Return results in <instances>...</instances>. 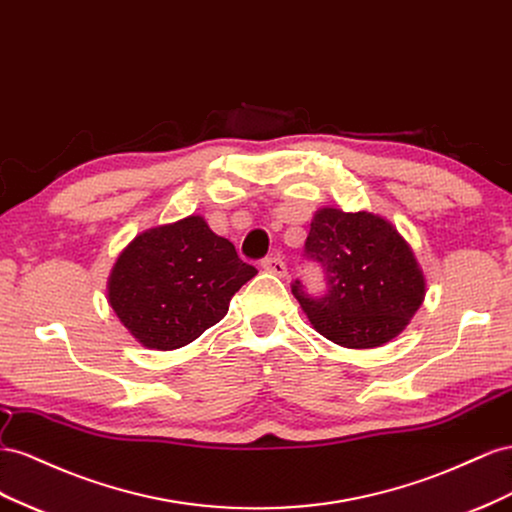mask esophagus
I'll return each mask as SVG.
<instances>
[{
    "label": "esophagus",
    "instance_id": "esophagus-1",
    "mask_svg": "<svg viewBox=\"0 0 512 512\" xmlns=\"http://www.w3.org/2000/svg\"><path fill=\"white\" fill-rule=\"evenodd\" d=\"M261 268H264L270 274H276V276H287V266H285V261L279 255L266 257L264 261H261Z\"/></svg>",
    "mask_w": 512,
    "mask_h": 512
}]
</instances>
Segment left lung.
Masks as SVG:
<instances>
[{
    "label": "left lung",
    "mask_w": 512,
    "mask_h": 512,
    "mask_svg": "<svg viewBox=\"0 0 512 512\" xmlns=\"http://www.w3.org/2000/svg\"><path fill=\"white\" fill-rule=\"evenodd\" d=\"M304 259L324 270L326 289L311 296L296 279L291 294L315 330L343 347L388 343L410 324L425 298V276L410 244L382 216L319 210L304 242Z\"/></svg>",
    "instance_id": "obj_1"
}]
</instances>
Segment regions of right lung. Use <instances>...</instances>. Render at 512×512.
Segmentation results:
<instances>
[{"instance_id": "obj_1", "label": "right lung", "mask_w": 512, "mask_h": 512, "mask_svg": "<svg viewBox=\"0 0 512 512\" xmlns=\"http://www.w3.org/2000/svg\"><path fill=\"white\" fill-rule=\"evenodd\" d=\"M257 270L201 216L141 233L115 261L109 304L150 349H178L218 324Z\"/></svg>"}]
</instances>
